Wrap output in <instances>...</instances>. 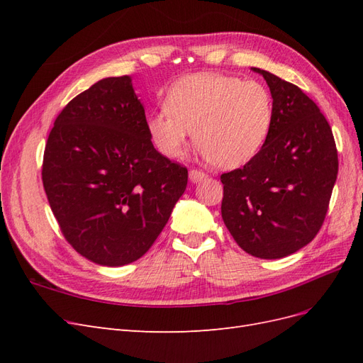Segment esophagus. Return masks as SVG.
I'll use <instances>...</instances> for the list:
<instances>
[{
  "mask_svg": "<svg viewBox=\"0 0 363 363\" xmlns=\"http://www.w3.org/2000/svg\"><path fill=\"white\" fill-rule=\"evenodd\" d=\"M206 177H207V174L200 171V169H191L189 171V179H191L192 183H199V182L204 180Z\"/></svg>",
  "mask_w": 363,
  "mask_h": 363,
  "instance_id": "34e87169",
  "label": "esophagus"
}]
</instances>
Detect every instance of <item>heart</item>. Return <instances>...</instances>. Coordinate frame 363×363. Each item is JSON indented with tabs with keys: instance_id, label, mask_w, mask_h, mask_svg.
<instances>
[{
	"instance_id": "heart-1",
	"label": "heart",
	"mask_w": 363,
	"mask_h": 363,
	"mask_svg": "<svg viewBox=\"0 0 363 363\" xmlns=\"http://www.w3.org/2000/svg\"><path fill=\"white\" fill-rule=\"evenodd\" d=\"M272 121L274 100L265 84L203 72L175 82L147 128L164 157H180L194 130V142L213 167L235 169L259 155Z\"/></svg>"
}]
</instances>
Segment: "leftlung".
Returning <instances> with one entry per match:
<instances>
[{
  "mask_svg": "<svg viewBox=\"0 0 363 363\" xmlns=\"http://www.w3.org/2000/svg\"><path fill=\"white\" fill-rule=\"evenodd\" d=\"M271 133L259 155L221 175V213L236 244L260 259H281L320 232L337 177V151L325 116L298 86L268 71Z\"/></svg>",
  "mask_w": 363,
  "mask_h": 363,
  "instance_id": "8db88e82",
  "label": "left lung"
}]
</instances>
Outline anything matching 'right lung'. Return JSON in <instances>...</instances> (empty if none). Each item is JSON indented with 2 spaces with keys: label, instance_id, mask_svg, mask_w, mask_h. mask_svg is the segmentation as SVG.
Here are the masks:
<instances>
[{
  "label": "right lung",
  "instance_id": "add662e5",
  "mask_svg": "<svg viewBox=\"0 0 363 363\" xmlns=\"http://www.w3.org/2000/svg\"><path fill=\"white\" fill-rule=\"evenodd\" d=\"M42 182L72 248L98 265L123 267L155 244L188 169L152 145L144 106L123 75L65 106L47 140Z\"/></svg>",
  "mask_w": 363,
  "mask_h": 363
}]
</instances>
